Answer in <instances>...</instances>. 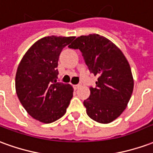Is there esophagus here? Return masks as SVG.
<instances>
[{
    "mask_svg": "<svg viewBox=\"0 0 153 153\" xmlns=\"http://www.w3.org/2000/svg\"><path fill=\"white\" fill-rule=\"evenodd\" d=\"M80 87H81V85H80V84H77V85H74V88L75 90L79 89Z\"/></svg>",
    "mask_w": 153,
    "mask_h": 153,
    "instance_id": "1",
    "label": "esophagus"
}]
</instances>
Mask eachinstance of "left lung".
Returning <instances> with one entry per match:
<instances>
[{
	"mask_svg": "<svg viewBox=\"0 0 153 153\" xmlns=\"http://www.w3.org/2000/svg\"><path fill=\"white\" fill-rule=\"evenodd\" d=\"M79 49L90 72L97 76L96 88L83 102L88 115L93 120L108 124L121 115L134 89L130 65L121 50L111 41L93 33L80 36L69 46Z\"/></svg>",
	"mask_w": 153,
	"mask_h": 153,
	"instance_id": "left-lung-1",
	"label": "left lung"
}]
</instances>
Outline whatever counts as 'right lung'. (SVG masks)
Instances as JSON below:
<instances>
[{"label":"right lung","instance_id":"right-lung-1","mask_svg":"<svg viewBox=\"0 0 153 153\" xmlns=\"http://www.w3.org/2000/svg\"><path fill=\"white\" fill-rule=\"evenodd\" d=\"M74 38L44 37L32 45L19 64L17 96L26 111L40 122L50 124L62 117L73 97V87L56 82V67L62 49Z\"/></svg>","mask_w":153,"mask_h":153}]
</instances>
